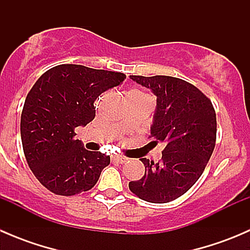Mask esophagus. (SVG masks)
<instances>
[{
    "mask_svg": "<svg viewBox=\"0 0 250 250\" xmlns=\"http://www.w3.org/2000/svg\"><path fill=\"white\" fill-rule=\"evenodd\" d=\"M112 162H117V163H125L128 161L127 157H123V156H112L111 157Z\"/></svg>",
    "mask_w": 250,
    "mask_h": 250,
    "instance_id": "esophagus-1",
    "label": "esophagus"
}]
</instances>
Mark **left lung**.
<instances>
[{"label": "left lung", "mask_w": 250, "mask_h": 250, "mask_svg": "<svg viewBox=\"0 0 250 250\" xmlns=\"http://www.w3.org/2000/svg\"><path fill=\"white\" fill-rule=\"evenodd\" d=\"M157 95L151 127L152 146L165 148L158 162L141 158L145 174L130 181L140 200L167 203L190 190L202 175L216 141V115L210 99L197 87L170 76H130Z\"/></svg>", "instance_id": "obj_1"}]
</instances>
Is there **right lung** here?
I'll list each match as a JSON object with an SVG mask.
<instances>
[{
	"mask_svg": "<svg viewBox=\"0 0 250 250\" xmlns=\"http://www.w3.org/2000/svg\"><path fill=\"white\" fill-rule=\"evenodd\" d=\"M125 80L122 72L62 64L36 81L20 120L22 150L30 169L50 192L74 196L97 184L110 157L75 139L78 125L95 117V100Z\"/></svg>",
	"mask_w": 250,
	"mask_h": 250,
	"instance_id": "add662e5",
	"label": "right lung"
}]
</instances>
